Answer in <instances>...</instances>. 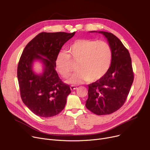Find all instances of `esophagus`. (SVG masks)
Masks as SVG:
<instances>
[{
    "instance_id": "34e87169",
    "label": "esophagus",
    "mask_w": 150,
    "mask_h": 150,
    "mask_svg": "<svg viewBox=\"0 0 150 150\" xmlns=\"http://www.w3.org/2000/svg\"><path fill=\"white\" fill-rule=\"evenodd\" d=\"M78 88H77V86H74V85H72L70 86V89L72 90V91H74V90H75V89H76Z\"/></svg>"
}]
</instances>
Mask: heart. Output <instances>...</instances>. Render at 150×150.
I'll use <instances>...</instances> for the list:
<instances>
[{"label":"heart","instance_id":"heart-1","mask_svg":"<svg viewBox=\"0 0 150 150\" xmlns=\"http://www.w3.org/2000/svg\"><path fill=\"white\" fill-rule=\"evenodd\" d=\"M112 50L103 41L88 39H77L68 48L67 53H59L55 66L58 72L64 78L70 74L72 61L77 62L76 72L67 82L79 84L84 81L96 82L103 77L109 69L112 62Z\"/></svg>","mask_w":150,"mask_h":150}]
</instances>
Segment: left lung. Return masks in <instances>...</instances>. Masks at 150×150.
Masks as SVG:
<instances>
[{
  "mask_svg": "<svg viewBox=\"0 0 150 150\" xmlns=\"http://www.w3.org/2000/svg\"><path fill=\"white\" fill-rule=\"evenodd\" d=\"M99 33L108 39L112 50V62L100 80L88 85L86 106L93 114L101 115L111 114L124 105L134 75L129 51L120 39L111 33Z\"/></svg>",
  "mask_w": 150,
  "mask_h": 150,
  "instance_id": "obj_1",
  "label": "left lung"
}]
</instances>
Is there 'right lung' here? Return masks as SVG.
I'll return each instance as SVG.
<instances>
[{
    "mask_svg": "<svg viewBox=\"0 0 150 150\" xmlns=\"http://www.w3.org/2000/svg\"><path fill=\"white\" fill-rule=\"evenodd\" d=\"M75 33V31L40 33L22 52L17 70L21 97L30 111L39 117L57 115L65 107L71 91L69 85L63 83L58 76L55 62L62 45ZM36 59H41L45 66L41 76L36 75L31 69Z\"/></svg>",
    "mask_w": 150,
    "mask_h": 150,
    "instance_id": "add662e5",
    "label": "right lung"
}]
</instances>
